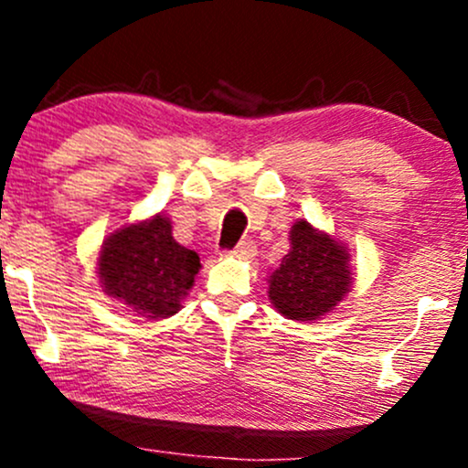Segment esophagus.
Listing matches in <instances>:
<instances>
[{
	"label": "esophagus",
	"instance_id": "1",
	"mask_svg": "<svg viewBox=\"0 0 468 468\" xmlns=\"http://www.w3.org/2000/svg\"><path fill=\"white\" fill-rule=\"evenodd\" d=\"M230 255L238 257V260H252V257L257 255V246H255V241H250V239L239 241V244L235 246L233 250H230Z\"/></svg>",
	"mask_w": 468,
	"mask_h": 468
}]
</instances>
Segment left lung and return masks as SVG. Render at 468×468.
I'll list each match as a JSON object with an SVG mask.
<instances>
[{"mask_svg": "<svg viewBox=\"0 0 468 468\" xmlns=\"http://www.w3.org/2000/svg\"><path fill=\"white\" fill-rule=\"evenodd\" d=\"M350 252L305 219L290 229V250L268 279V297L283 316L316 321L350 292Z\"/></svg>", "mask_w": 468, "mask_h": 468, "instance_id": "left-lung-1", "label": "left lung"}]
</instances>
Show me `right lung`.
I'll list each match as a JSON object with an SVG mask.
<instances>
[{
	"instance_id": "add662e5",
	"label": "right lung",
	"mask_w": 468,
	"mask_h": 468,
	"mask_svg": "<svg viewBox=\"0 0 468 468\" xmlns=\"http://www.w3.org/2000/svg\"><path fill=\"white\" fill-rule=\"evenodd\" d=\"M197 271V252L174 239L169 218L160 213L114 230L99 257L105 292L143 319H166L178 313Z\"/></svg>"
}]
</instances>
